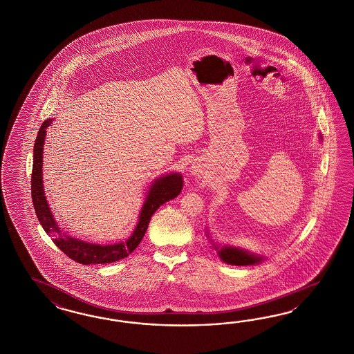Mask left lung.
<instances>
[{
    "instance_id": "obj_1",
    "label": "left lung",
    "mask_w": 354,
    "mask_h": 354,
    "mask_svg": "<svg viewBox=\"0 0 354 354\" xmlns=\"http://www.w3.org/2000/svg\"><path fill=\"white\" fill-rule=\"evenodd\" d=\"M218 254L225 263L236 265V266L254 265L263 261V256L261 257L254 256L252 253L243 251L241 248H235V247H223L218 251Z\"/></svg>"
}]
</instances>
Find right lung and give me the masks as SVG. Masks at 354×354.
Returning <instances> with one entry per match:
<instances>
[{
    "mask_svg": "<svg viewBox=\"0 0 354 354\" xmlns=\"http://www.w3.org/2000/svg\"><path fill=\"white\" fill-rule=\"evenodd\" d=\"M51 124V119L45 120L41 125L39 134L35 141L33 147V167H32V178H30V192H32V202L35 207V212L40 221L41 226L46 234L51 236V241L61 250L62 252L67 254L71 260L82 265L91 263H110L119 261L129 256L141 243L145 232L149 227V223L151 220L152 214L164 203L174 199L182 189V176L177 173L167 174L165 177H160L159 180L152 183L151 189L149 190V195L146 202L142 207L140 221L137 223L131 238L125 242L109 244V245H100L84 242L80 239H75L70 235H66L61 232L59 226L55 223L50 208L46 202L44 187H42V147L46 128Z\"/></svg>",
    "mask_w": 354,
    "mask_h": 354,
    "instance_id": "obj_1",
    "label": "right lung"
}]
</instances>
